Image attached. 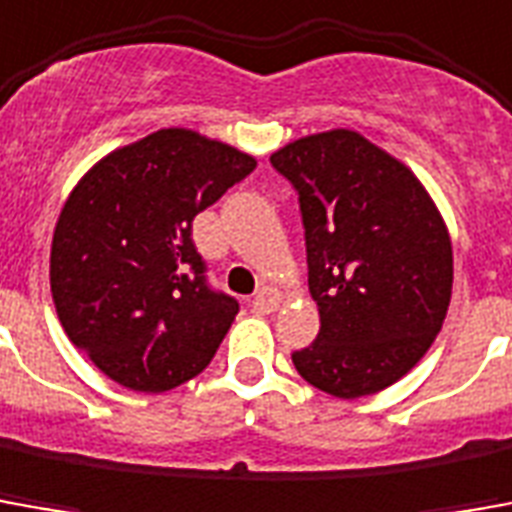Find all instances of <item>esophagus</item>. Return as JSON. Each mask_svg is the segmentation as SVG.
<instances>
[{"instance_id": "esophagus-1", "label": "esophagus", "mask_w": 512, "mask_h": 512, "mask_svg": "<svg viewBox=\"0 0 512 512\" xmlns=\"http://www.w3.org/2000/svg\"><path fill=\"white\" fill-rule=\"evenodd\" d=\"M277 307H280V291H274V288H268V285H263V288L255 293V299H252V310H255V313H274Z\"/></svg>"}]
</instances>
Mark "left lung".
<instances>
[{
  "instance_id": "1",
  "label": "left lung",
  "mask_w": 512,
  "mask_h": 512,
  "mask_svg": "<svg viewBox=\"0 0 512 512\" xmlns=\"http://www.w3.org/2000/svg\"><path fill=\"white\" fill-rule=\"evenodd\" d=\"M299 196L316 341L293 352L318 391L357 399L405 377L441 332L452 241L438 207L396 157L352 130L271 155Z\"/></svg>"
}]
</instances>
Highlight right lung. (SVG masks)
I'll list each match as a JSON object with an SVG mask.
<instances>
[{"mask_svg": "<svg viewBox=\"0 0 512 512\" xmlns=\"http://www.w3.org/2000/svg\"><path fill=\"white\" fill-rule=\"evenodd\" d=\"M255 157L160 130L99 160L60 210L49 280L69 341L110 380L171 391L213 360L238 299L207 282L194 219Z\"/></svg>", "mask_w": 512, "mask_h": 512, "instance_id": "obj_1", "label": "right lung"}]
</instances>
